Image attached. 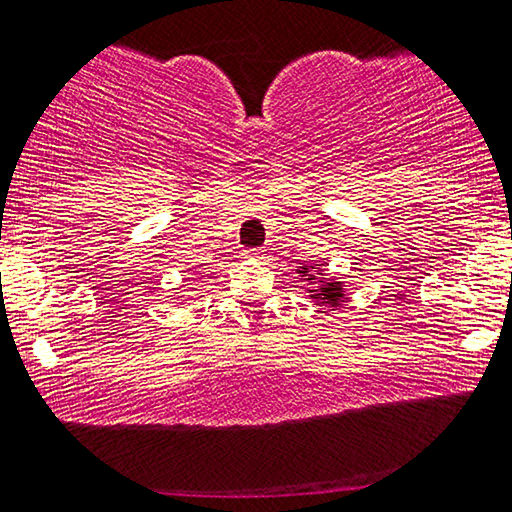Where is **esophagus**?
I'll use <instances>...</instances> for the list:
<instances>
[{
  "label": "esophagus",
  "mask_w": 512,
  "mask_h": 512,
  "mask_svg": "<svg viewBox=\"0 0 512 512\" xmlns=\"http://www.w3.org/2000/svg\"><path fill=\"white\" fill-rule=\"evenodd\" d=\"M262 253H264V250H257V248H253V250H246V257H262Z\"/></svg>",
  "instance_id": "34e87169"
}]
</instances>
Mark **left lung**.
I'll list each match as a JSON object with an SVG mask.
<instances>
[{
	"label": "left lung",
	"mask_w": 512,
	"mask_h": 512,
	"mask_svg": "<svg viewBox=\"0 0 512 512\" xmlns=\"http://www.w3.org/2000/svg\"><path fill=\"white\" fill-rule=\"evenodd\" d=\"M314 266H300L296 269V273L303 275L300 280H307V282H314L316 275L312 273ZM312 294V298H316V305H330V307H339L344 303V285L337 280H326V278H319V287L314 289H307Z\"/></svg>",
	"instance_id": "1"
}]
</instances>
